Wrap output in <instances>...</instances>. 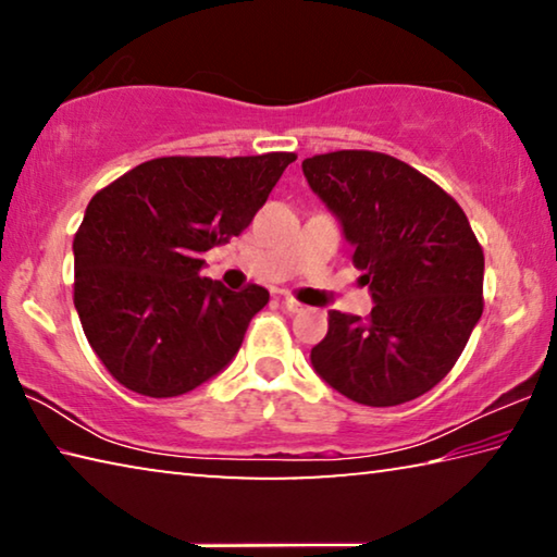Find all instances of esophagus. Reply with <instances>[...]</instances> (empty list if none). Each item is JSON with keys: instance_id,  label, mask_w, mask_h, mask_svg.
Wrapping results in <instances>:
<instances>
[{"instance_id": "obj_1", "label": "esophagus", "mask_w": 557, "mask_h": 557, "mask_svg": "<svg viewBox=\"0 0 557 557\" xmlns=\"http://www.w3.org/2000/svg\"><path fill=\"white\" fill-rule=\"evenodd\" d=\"M282 305H285V309H287V312H292V314H297V312H301V309H305V305H301V301H297L295 297H285V299H282Z\"/></svg>"}]
</instances>
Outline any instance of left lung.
Here are the masks:
<instances>
[{
    "label": "left lung",
    "instance_id": "8db88e82",
    "mask_svg": "<svg viewBox=\"0 0 557 557\" xmlns=\"http://www.w3.org/2000/svg\"><path fill=\"white\" fill-rule=\"evenodd\" d=\"M332 211L373 309H332L312 366L348 400L391 408L435 388L484 312V250L451 196L391 154L342 149L301 162Z\"/></svg>",
    "mask_w": 557,
    "mask_h": 557
}]
</instances>
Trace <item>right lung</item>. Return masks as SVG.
<instances>
[{
  "label": "right lung",
  "instance_id": "1",
  "mask_svg": "<svg viewBox=\"0 0 557 557\" xmlns=\"http://www.w3.org/2000/svg\"><path fill=\"white\" fill-rule=\"evenodd\" d=\"M295 159L159 157L92 196L73 238V301L112 379L176 398L233 361L270 292L201 277L203 252L248 228Z\"/></svg>",
  "mask_w": 557,
  "mask_h": 557
}]
</instances>
